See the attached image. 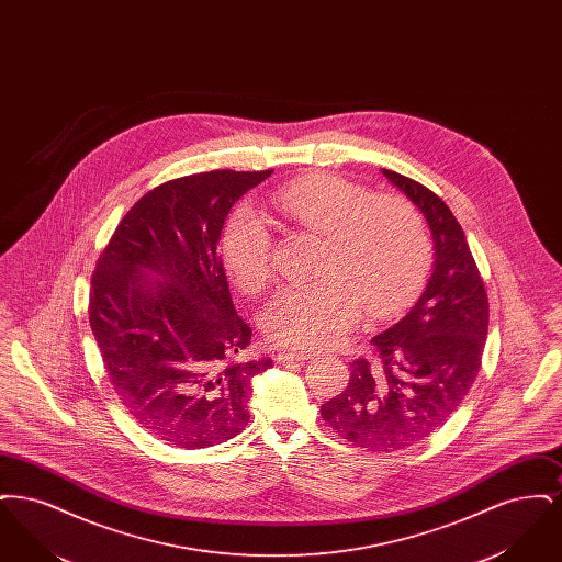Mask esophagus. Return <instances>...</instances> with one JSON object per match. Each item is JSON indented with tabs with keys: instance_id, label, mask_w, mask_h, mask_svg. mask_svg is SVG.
<instances>
[{
	"instance_id": "esophagus-1",
	"label": "esophagus",
	"mask_w": 562,
	"mask_h": 562,
	"mask_svg": "<svg viewBox=\"0 0 562 562\" xmlns=\"http://www.w3.org/2000/svg\"><path fill=\"white\" fill-rule=\"evenodd\" d=\"M310 358H314V353H310V351H301V349H284V351H280L278 353V362H303V360H310Z\"/></svg>"
}]
</instances>
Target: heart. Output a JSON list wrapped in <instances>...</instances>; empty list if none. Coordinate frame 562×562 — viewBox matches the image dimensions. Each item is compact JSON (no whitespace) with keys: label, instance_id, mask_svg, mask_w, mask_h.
<instances>
[{"label":"heart","instance_id":"heart-1","mask_svg":"<svg viewBox=\"0 0 562 562\" xmlns=\"http://www.w3.org/2000/svg\"><path fill=\"white\" fill-rule=\"evenodd\" d=\"M289 227L322 238L318 282L271 296L263 314L269 341L318 349L337 344L362 310L385 318L428 278L431 240L422 213L402 195L333 175L303 177L269 195ZM225 268L244 293H261L273 276V238L261 214L240 209L223 236Z\"/></svg>","mask_w":562,"mask_h":562}]
</instances>
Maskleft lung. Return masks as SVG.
Wrapping results in <instances>:
<instances>
[{
  "label": "left lung",
  "mask_w": 562,
  "mask_h": 562,
  "mask_svg": "<svg viewBox=\"0 0 562 562\" xmlns=\"http://www.w3.org/2000/svg\"><path fill=\"white\" fill-rule=\"evenodd\" d=\"M429 223L436 261L408 314L371 339L374 360L349 362L348 387L322 404V419L351 445L396 453L442 428L463 404L488 330V296L470 244L431 189L385 170Z\"/></svg>",
  "instance_id": "8db88e82"
}]
</instances>
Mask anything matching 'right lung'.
I'll return each mask as SVG.
<instances>
[{
  "label": "right lung",
  "mask_w": 562,
  "mask_h": 562,
  "mask_svg": "<svg viewBox=\"0 0 562 562\" xmlns=\"http://www.w3.org/2000/svg\"><path fill=\"white\" fill-rule=\"evenodd\" d=\"M273 170H211L147 191L92 273L88 321L109 381L134 422L179 449L246 428L252 330L234 310L218 240L232 206Z\"/></svg>",
  "instance_id": "1"
}]
</instances>
